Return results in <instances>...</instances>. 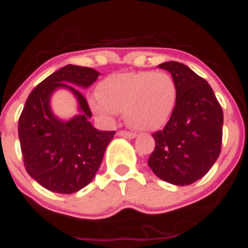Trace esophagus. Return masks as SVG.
I'll list each match as a JSON object with an SVG mask.
<instances>
[{"label": "esophagus", "mask_w": 248, "mask_h": 248, "mask_svg": "<svg viewBox=\"0 0 248 248\" xmlns=\"http://www.w3.org/2000/svg\"><path fill=\"white\" fill-rule=\"evenodd\" d=\"M118 136L127 137V139H134V137H136V134H134V132H130V131L121 130V131H118Z\"/></svg>", "instance_id": "34e87169"}]
</instances>
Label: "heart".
Returning <instances> with one entry per match:
<instances>
[{"mask_svg":"<svg viewBox=\"0 0 248 248\" xmlns=\"http://www.w3.org/2000/svg\"><path fill=\"white\" fill-rule=\"evenodd\" d=\"M99 97L92 99L97 113L111 116L124 112L130 126L141 131H156L169 121L176 103V84L165 72L113 74L98 87Z\"/></svg>","mask_w":248,"mask_h":248,"instance_id":"b5f03b06","label":"heart"}]
</instances>
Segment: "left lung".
I'll list each match as a JSON object with an SVG mask.
<instances>
[{
    "label": "left lung",
    "instance_id": "1",
    "mask_svg": "<svg viewBox=\"0 0 248 248\" xmlns=\"http://www.w3.org/2000/svg\"><path fill=\"white\" fill-rule=\"evenodd\" d=\"M171 73L176 103L163 130L154 132L149 166L174 185H189L209 171L220 154L223 111L207 80L178 62L160 64Z\"/></svg>",
    "mask_w": 248,
    "mask_h": 248
}]
</instances>
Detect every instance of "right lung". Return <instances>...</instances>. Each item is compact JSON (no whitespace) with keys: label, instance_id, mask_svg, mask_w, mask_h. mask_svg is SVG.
I'll return each mask as SVG.
<instances>
[{"label":"right lung","instance_id":"obj_1","mask_svg":"<svg viewBox=\"0 0 248 248\" xmlns=\"http://www.w3.org/2000/svg\"><path fill=\"white\" fill-rule=\"evenodd\" d=\"M99 77L92 68L63 66L32 89L18 118V139L26 171L47 190L72 194L94 178L107 145L116 131H99L89 122L92 112L80 91L71 84L89 87ZM70 89L82 113L68 123L49 111L48 99L57 88Z\"/></svg>","mask_w":248,"mask_h":248}]
</instances>
